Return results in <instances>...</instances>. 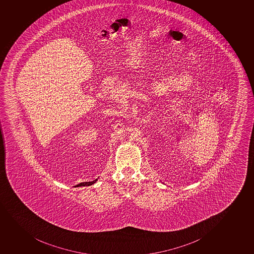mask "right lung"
Masks as SVG:
<instances>
[{
  "mask_svg": "<svg viewBox=\"0 0 254 254\" xmlns=\"http://www.w3.org/2000/svg\"><path fill=\"white\" fill-rule=\"evenodd\" d=\"M98 181V179L94 180L93 182H82L80 184L77 185L76 187H88V186H91V185L94 184L95 182Z\"/></svg>",
  "mask_w": 254,
  "mask_h": 254,
  "instance_id": "obj_1",
  "label": "right lung"
}]
</instances>
